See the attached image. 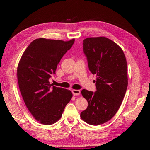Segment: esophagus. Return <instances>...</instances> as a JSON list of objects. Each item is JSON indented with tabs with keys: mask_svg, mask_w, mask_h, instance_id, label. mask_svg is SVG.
I'll return each instance as SVG.
<instances>
[{
	"mask_svg": "<svg viewBox=\"0 0 150 150\" xmlns=\"http://www.w3.org/2000/svg\"><path fill=\"white\" fill-rule=\"evenodd\" d=\"M72 93L75 96H78L80 95V91L79 90H76V89H74L72 90Z\"/></svg>",
	"mask_w": 150,
	"mask_h": 150,
	"instance_id": "obj_1",
	"label": "esophagus"
}]
</instances>
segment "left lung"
Returning a JSON list of instances; mask_svg holds the SVG:
<instances>
[{
	"instance_id": "obj_1",
	"label": "left lung",
	"mask_w": 150,
	"mask_h": 150,
	"mask_svg": "<svg viewBox=\"0 0 150 150\" xmlns=\"http://www.w3.org/2000/svg\"><path fill=\"white\" fill-rule=\"evenodd\" d=\"M83 47L89 70L96 75V91L82 90L88 106L80 117L98 125L110 120L120 108L128 85L127 64L122 49L106 37L87 38Z\"/></svg>"
}]
</instances>
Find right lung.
Listing matches in <instances>:
<instances>
[{
    "instance_id": "right-lung-1",
    "label": "right lung",
    "mask_w": 150,
    "mask_h": 150,
    "mask_svg": "<svg viewBox=\"0 0 150 150\" xmlns=\"http://www.w3.org/2000/svg\"><path fill=\"white\" fill-rule=\"evenodd\" d=\"M74 42L37 38L30 44L19 62L17 76L23 99L33 117L42 124L58 120L72 98L70 91L52 86L49 80Z\"/></svg>"
}]
</instances>
